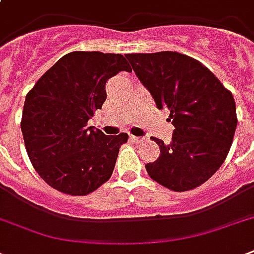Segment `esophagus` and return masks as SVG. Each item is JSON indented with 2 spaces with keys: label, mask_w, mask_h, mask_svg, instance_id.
Masks as SVG:
<instances>
[{
  "label": "esophagus",
  "mask_w": 254,
  "mask_h": 254,
  "mask_svg": "<svg viewBox=\"0 0 254 254\" xmlns=\"http://www.w3.org/2000/svg\"><path fill=\"white\" fill-rule=\"evenodd\" d=\"M130 139L135 143H141L143 141V138H139V137H135V135H130Z\"/></svg>",
  "instance_id": "34e87169"
}]
</instances>
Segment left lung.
Returning <instances> with one entry per match:
<instances>
[{
	"label": "left lung",
	"mask_w": 254,
	"mask_h": 254,
	"mask_svg": "<svg viewBox=\"0 0 254 254\" xmlns=\"http://www.w3.org/2000/svg\"><path fill=\"white\" fill-rule=\"evenodd\" d=\"M158 109L167 108L175 127L170 143L153 138L161 154L147 163L149 177L183 192L207 182L227 158L237 127L232 92L204 64L174 51L127 54Z\"/></svg>",
	"instance_id": "obj_1"
}]
</instances>
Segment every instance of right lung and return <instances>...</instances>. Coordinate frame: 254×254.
<instances>
[{"label": "right lung", "instance_id": "obj_1", "mask_svg": "<svg viewBox=\"0 0 254 254\" xmlns=\"http://www.w3.org/2000/svg\"><path fill=\"white\" fill-rule=\"evenodd\" d=\"M130 72L121 54L73 51L47 69L26 95L21 130L39 177L59 192L84 196L111 178L129 135L87 127L107 99L105 83Z\"/></svg>", "mask_w": 254, "mask_h": 254}]
</instances>
